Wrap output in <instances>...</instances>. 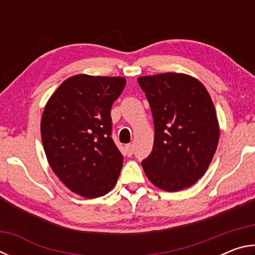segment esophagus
<instances>
[{"mask_svg":"<svg viewBox=\"0 0 255 255\" xmlns=\"http://www.w3.org/2000/svg\"><path fill=\"white\" fill-rule=\"evenodd\" d=\"M126 152L128 156H131L133 153V144H128L126 145Z\"/></svg>","mask_w":255,"mask_h":255,"instance_id":"1","label":"esophagus"}]
</instances>
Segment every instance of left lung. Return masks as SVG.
<instances>
[{"label":"left lung","mask_w":255,"mask_h":255,"mask_svg":"<svg viewBox=\"0 0 255 255\" xmlns=\"http://www.w3.org/2000/svg\"><path fill=\"white\" fill-rule=\"evenodd\" d=\"M152 110L154 145L141 162L157 188L175 192L206 173L219 139L214 103L204 84L179 73L137 79Z\"/></svg>","instance_id":"8db88e82"}]
</instances>
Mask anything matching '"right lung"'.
<instances>
[{"label":"right lung","mask_w":255,"mask_h":255,"mask_svg":"<svg viewBox=\"0 0 255 255\" xmlns=\"http://www.w3.org/2000/svg\"><path fill=\"white\" fill-rule=\"evenodd\" d=\"M125 85L119 76H72L42 114L41 140L50 167L68 189L89 199L109 192L122 171L110 111Z\"/></svg>","instance_id":"add662e5"}]
</instances>
